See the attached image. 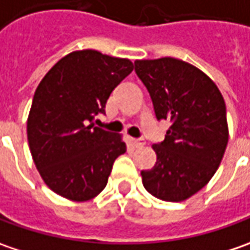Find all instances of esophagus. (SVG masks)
<instances>
[{"label": "esophagus", "instance_id": "esophagus-1", "mask_svg": "<svg viewBox=\"0 0 250 250\" xmlns=\"http://www.w3.org/2000/svg\"><path fill=\"white\" fill-rule=\"evenodd\" d=\"M131 144L134 148H141V146H144L146 141L143 138H131Z\"/></svg>", "mask_w": 250, "mask_h": 250}]
</instances>
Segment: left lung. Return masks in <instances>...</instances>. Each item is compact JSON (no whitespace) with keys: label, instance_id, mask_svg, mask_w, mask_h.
I'll use <instances>...</instances> for the list:
<instances>
[{"label":"left lung","instance_id":"obj_1","mask_svg":"<svg viewBox=\"0 0 250 250\" xmlns=\"http://www.w3.org/2000/svg\"><path fill=\"white\" fill-rule=\"evenodd\" d=\"M134 70L158 122H170L165 140L152 146L154 168L141 170L143 185L161 200H186L208 183L224 157L228 125L223 95L204 72L172 57L137 60Z\"/></svg>","mask_w":250,"mask_h":250}]
</instances>
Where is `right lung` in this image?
<instances>
[{
	"label": "right lung",
	"instance_id": "add662e5",
	"mask_svg": "<svg viewBox=\"0 0 250 250\" xmlns=\"http://www.w3.org/2000/svg\"><path fill=\"white\" fill-rule=\"evenodd\" d=\"M131 71L130 60L81 50L62 57L39 83L27 141L40 176L57 194L83 201L104 189L125 144L93 122Z\"/></svg>",
	"mask_w": 250,
	"mask_h": 250
}]
</instances>
